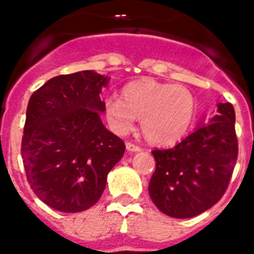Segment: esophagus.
Instances as JSON below:
<instances>
[{"instance_id":"obj_1","label":"esophagus","mask_w":254,"mask_h":254,"mask_svg":"<svg viewBox=\"0 0 254 254\" xmlns=\"http://www.w3.org/2000/svg\"><path fill=\"white\" fill-rule=\"evenodd\" d=\"M126 148H127V151H129V152H136V151H140V150H142V148L139 147V146H136V144H134V143H131V142L126 143Z\"/></svg>"}]
</instances>
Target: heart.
I'll return each mask as SVG.
<instances>
[{
  "mask_svg": "<svg viewBox=\"0 0 254 254\" xmlns=\"http://www.w3.org/2000/svg\"><path fill=\"white\" fill-rule=\"evenodd\" d=\"M197 111L195 98L181 84H165L142 79L126 85L122 99L110 96L104 114L110 128L125 135L140 119L143 135L154 144L170 146L184 138Z\"/></svg>",
  "mask_w": 254,
  "mask_h": 254,
  "instance_id": "obj_1",
  "label": "heart"
}]
</instances>
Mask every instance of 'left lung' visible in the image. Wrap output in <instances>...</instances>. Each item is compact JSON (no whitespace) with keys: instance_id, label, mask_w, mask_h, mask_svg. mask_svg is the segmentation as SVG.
Returning a JSON list of instances; mask_svg holds the SVG:
<instances>
[{"instance_id":"1","label":"left lung","mask_w":254,"mask_h":254,"mask_svg":"<svg viewBox=\"0 0 254 254\" xmlns=\"http://www.w3.org/2000/svg\"><path fill=\"white\" fill-rule=\"evenodd\" d=\"M207 125L167 150H154L155 171L148 192L155 206L173 218H190L210 209L228 189L238 155L236 114L218 103Z\"/></svg>"}]
</instances>
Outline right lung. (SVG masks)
<instances>
[{"label":"right lung","instance_id":"add662e5","mask_svg":"<svg viewBox=\"0 0 254 254\" xmlns=\"http://www.w3.org/2000/svg\"><path fill=\"white\" fill-rule=\"evenodd\" d=\"M108 81V76L81 70L48 80L30 96L21 155L32 190L55 210L93 206L125 154V142L100 118V93Z\"/></svg>","mask_w":254,"mask_h":254}]
</instances>
